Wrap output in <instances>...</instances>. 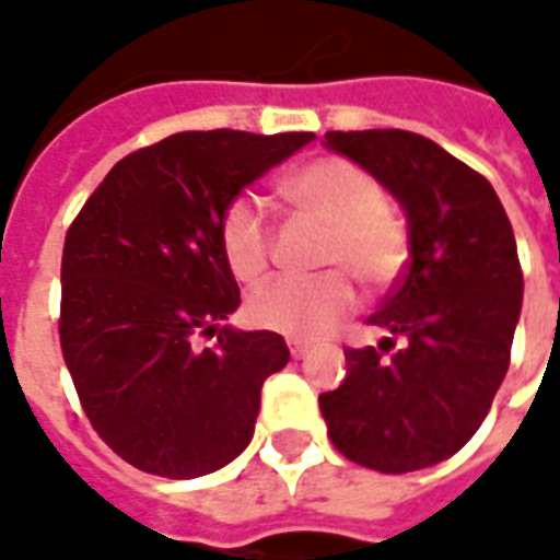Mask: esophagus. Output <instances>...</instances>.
Masks as SVG:
<instances>
[{"mask_svg": "<svg viewBox=\"0 0 560 560\" xmlns=\"http://www.w3.org/2000/svg\"><path fill=\"white\" fill-rule=\"evenodd\" d=\"M288 348H291L293 360H303L305 353H308V345H303V341H296V339L288 341Z\"/></svg>", "mask_w": 560, "mask_h": 560, "instance_id": "1", "label": "esophagus"}]
</instances>
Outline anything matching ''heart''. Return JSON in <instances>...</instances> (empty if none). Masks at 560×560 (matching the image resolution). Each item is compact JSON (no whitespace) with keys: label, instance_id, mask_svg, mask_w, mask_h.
Instances as JSON below:
<instances>
[{"label":"heart","instance_id":"obj_1","mask_svg":"<svg viewBox=\"0 0 560 560\" xmlns=\"http://www.w3.org/2000/svg\"><path fill=\"white\" fill-rule=\"evenodd\" d=\"M276 188L300 215L327 228L320 264L346 272L269 281L248 296V317L288 339H317L353 308L357 291L348 272L372 291L399 276L408 260V228L384 200L375 176L339 155L305 161L284 173ZM219 243L236 281L252 284L269 269L272 231L248 200H233L221 212Z\"/></svg>","mask_w":560,"mask_h":560}]
</instances>
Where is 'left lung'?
<instances>
[{"mask_svg":"<svg viewBox=\"0 0 560 560\" xmlns=\"http://www.w3.org/2000/svg\"><path fill=\"white\" fill-rule=\"evenodd\" d=\"M324 147L399 200L411 260L369 317L384 339L345 348L348 375L320 413L363 468H432L474 438L506 375L522 312L516 236L489 179L434 140L372 128L327 131Z\"/></svg>","mask_w":560,"mask_h":560,"instance_id":"1","label":"left lung"}]
</instances>
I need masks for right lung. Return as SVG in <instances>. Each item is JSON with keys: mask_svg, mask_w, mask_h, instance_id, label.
<instances>
[{"mask_svg": "<svg viewBox=\"0 0 560 560\" xmlns=\"http://www.w3.org/2000/svg\"><path fill=\"white\" fill-rule=\"evenodd\" d=\"M312 131H179L116 161L62 252L59 341L92 429L128 465L191 480L243 453L260 387L291 360L279 332L228 327V203ZM197 335H219L197 349Z\"/></svg>", "mask_w": 560, "mask_h": 560, "instance_id": "1", "label": "right lung"}]
</instances>
